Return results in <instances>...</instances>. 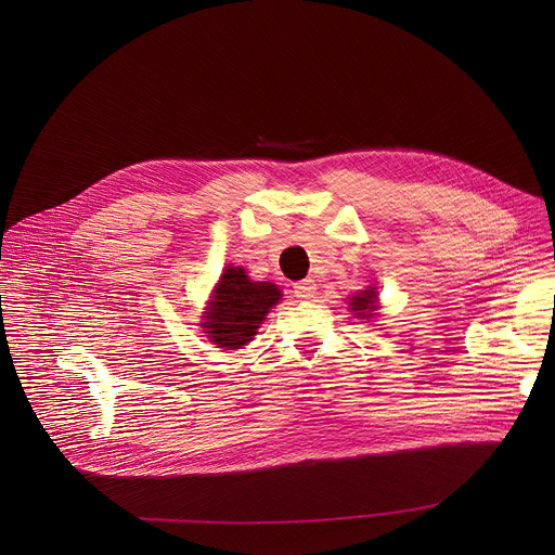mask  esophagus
<instances>
[{
	"mask_svg": "<svg viewBox=\"0 0 555 555\" xmlns=\"http://www.w3.org/2000/svg\"><path fill=\"white\" fill-rule=\"evenodd\" d=\"M295 297H299V299H310V297H314V291H317V284H314V280H310V278H306V280H299V282H295Z\"/></svg>",
	"mask_w": 555,
	"mask_h": 555,
	"instance_id": "esophagus-1",
	"label": "esophagus"
}]
</instances>
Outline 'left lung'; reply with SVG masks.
<instances>
[{
	"mask_svg": "<svg viewBox=\"0 0 555 555\" xmlns=\"http://www.w3.org/2000/svg\"><path fill=\"white\" fill-rule=\"evenodd\" d=\"M352 308L359 310V317H365V312H372L376 310V291L374 288H367L363 291L361 295H357L352 299ZM370 317V314H367Z\"/></svg>",
	"mask_w": 555,
	"mask_h": 555,
	"instance_id": "obj_1",
	"label": "left lung"
}]
</instances>
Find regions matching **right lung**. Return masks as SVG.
<instances>
[{
    "mask_svg": "<svg viewBox=\"0 0 555 555\" xmlns=\"http://www.w3.org/2000/svg\"><path fill=\"white\" fill-rule=\"evenodd\" d=\"M282 297L271 282H251L241 267H228L220 275L214 299L205 312L209 339L218 348L238 350L251 341L264 314Z\"/></svg>",
    "mask_w": 555,
    "mask_h": 555,
    "instance_id": "obj_1",
    "label": "right lung"
}]
</instances>
